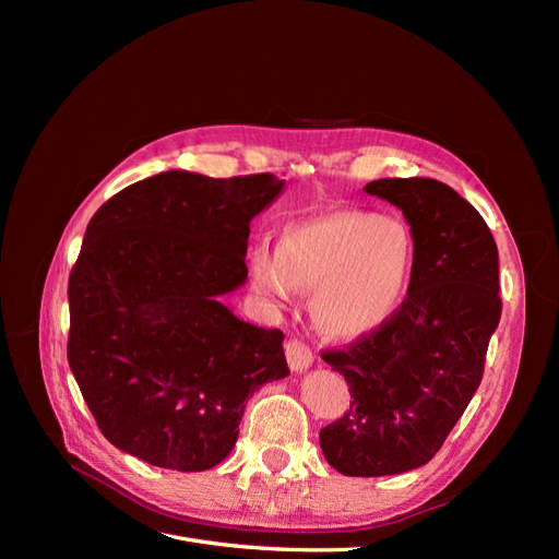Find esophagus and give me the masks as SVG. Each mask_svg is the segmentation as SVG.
<instances>
[{"instance_id": "34e87169", "label": "esophagus", "mask_w": 559, "mask_h": 559, "mask_svg": "<svg viewBox=\"0 0 559 559\" xmlns=\"http://www.w3.org/2000/svg\"><path fill=\"white\" fill-rule=\"evenodd\" d=\"M284 352H286V361H289V368L294 370V373H302V370H308L312 366V349L302 341H298V337L286 343Z\"/></svg>"}]
</instances>
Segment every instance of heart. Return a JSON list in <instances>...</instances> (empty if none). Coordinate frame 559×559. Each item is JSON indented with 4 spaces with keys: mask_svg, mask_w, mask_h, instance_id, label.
I'll list each match as a JSON object with an SVG mask.
<instances>
[{
    "mask_svg": "<svg viewBox=\"0 0 559 559\" xmlns=\"http://www.w3.org/2000/svg\"><path fill=\"white\" fill-rule=\"evenodd\" d=\"M415 265V235L399 216L345 210L294 224L275 257L257 251V289L286 300L314 294L312 317L333 341H359L396 312Z\"/></svg>",
    "mask_w": 559,
    "mask_h": 559,
    "instance_id": "b5f03b06",
    "label": "heart"
}]
</instances>
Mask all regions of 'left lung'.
<instances>
[{
    "label": "left lung",
    "mask_w": 559,
    "mask_h": 559,
    "mask_svg": "<svg viewBox=\"0 0 559 559\" xmlns=\"http://www.w3.org/2000/svg\"><path fill=\"white\" fill-rule=\"evenodd\" d=\"M364 191L403 212L415 265L408 296L376 333L321 352L352 401L319 445L343 476L376 478L425 466L441 450L483 380L501 298L492 233L448 183L378 179Z\"/></svg>",
    "instance_id": "left-lung-1"
}]
</instances>
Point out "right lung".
<instances>
[{
    "mask_svg": "<svg viewBox=\"0 0 559 559\" xmlns=\"http://www.w3.org/2000/svg\"><path fill=\"white\" fill-rule=\"evenodd\" d=\"M284 189L275 175L170 170L95 212L72 267L67 359L107 441L173 471L224 462L247 399L289 376L284 333L218 296L247 280L249 222Z\"/></svg>",
    "mask_w": 559,
    "mask_h": 559,
    "instance_id": "right-lung-1",
    "label": "right lung"
}]
</instances>
